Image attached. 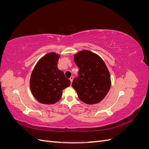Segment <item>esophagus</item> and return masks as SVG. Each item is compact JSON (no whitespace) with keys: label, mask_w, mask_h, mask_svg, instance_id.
<instances>
[{"label":"esophagus","mask_w":149,"mask_h":149,"mask_svg":"<svg viewBox=\"0 0 149 149\" xmlns=\"http://www.w3.org/2000/svg\"><path fill=\"white\" fill-rule=\"evenodd\" d=\"M70 80L71 83H72V81H73V76H71L70 78Z\"/></svg>","instance_id":"obj_1"}]
</instances>
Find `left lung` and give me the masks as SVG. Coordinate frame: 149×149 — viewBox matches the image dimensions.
Segmentation results:
<instances>
[{
  "mask_svg": "<svg viewBox=\"0 0 149 149\" xmlns=\"http://www.w3.org/2000/svg\"><path fill=\"white\" fill-rule=\"evenodd\" d=\"M74 61L79 71L72 86L79 100L88 104L100 102L111 87L110 74L104 62L96 54L88 50L76 54Z\"/></svg>",
  "mask_w": 149,
  "mask_h": 149,
  "instance_id": "left-lung-1",
  "label": "left lung"
}]
</instances>
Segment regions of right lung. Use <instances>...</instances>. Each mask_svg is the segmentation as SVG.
I'll use <instances>...</instances> for the list:
<instances>
[{"mask_svg": "<svg viewBox=\"0 0 149 149\" xmlns=\"http://www.w3.org/2000/svg\"><path fill=\"white\" fill-rule=\"evenodd\" d=\"M60 56L55 53L45 55L37 63L31 75V91L36 100L51 104L59 101L62 91L70 86V81L58 69Z\"/></svg>", "mask_w": 149, "mask_h": 149, "instance_id": "obj_1", "label": "right lung"}]
</instances>
